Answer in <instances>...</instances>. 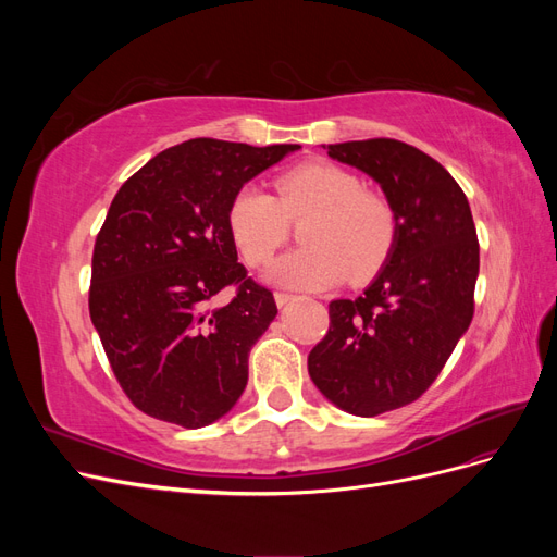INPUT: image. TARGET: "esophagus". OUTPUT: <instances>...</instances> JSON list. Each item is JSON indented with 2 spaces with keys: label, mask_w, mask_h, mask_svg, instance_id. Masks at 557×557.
I'll list each match as a JSON object with an SVG mask.
<instances>
[{
  "label": "esophagus",
  "mask_w": 557,
  "mask_h": 557,
  "mask_svg": "<svg viewBox=\"0 0 557 557\" xmlns=\"http://www.w3.org/2000/svg\"><path fill=\"white\" fill-rule=\"evenodd\" d=\"M274 299H276V307H285V305H290V301H295L297 295H290V293H274Z\"/></svg>",
  "instance_id": "esophagus-1"
}]
</instances>
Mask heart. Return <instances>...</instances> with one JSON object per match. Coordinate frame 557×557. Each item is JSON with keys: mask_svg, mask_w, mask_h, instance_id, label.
Instances as JSON below:
<instances>
[{"mask_svg": "<svg viewBox=\"0 0 557 557\" xmlns=\"http://www.w3.org/2000/svg\"><path fill=\"white\" fill-rule=\"evenodd\" d=\"M276 197L244 185L227 205V232L250 267L274 258L299 230L301 248L281 256L269 281L295 290H318L348 276L372 278L385 264L397 239V213L383 193L364 188L362 178L325 160L301 162L274 178Z\"/></svg>", "mask_w": 557, "mask_h": 557, "instance_id": "1", "label": "heart"}]
</instances>
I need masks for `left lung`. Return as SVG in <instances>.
<instances>
[{
  "mask_svg": "<svg viewBox=\"0 0 557 557\" xmlns=\"http://www.w3.org/2000/svg\"><path fill=\"white\" fill-rule=\"evenodd\" d=\"M372 176L397 213L381 274L356 299H334L330 330L309 352V376L336 407L372 418L416 401L440 376L474 318L479 239L455 178L397 139L327 146Z\"/></svg>",
  "mask_w": 557,
  "mask_h": 557,
  "instance_id": "obj_1",
  "label": "left lung"
}]
</instances>
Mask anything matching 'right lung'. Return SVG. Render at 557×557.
<instances>
[{
    "label": "right lung",
    "instance_id": "add662e5",
    "mask_svg": "<svg viewBox=\"0 0 557 557\" xmlns=\"http://www.w3.org/2000/svg\"><path fill=\"white\" fill-rule=\"evenodd\" d=\"M297 148L190 139L115 193L92 250L88 305L117 383L146 416L197 430L242 397L248 352L278 309L237 262L227 205ZM225 287L235 297L215 308Z\"/></svg>",
    "mask_w": 557,
    "mask_h": 557
}]
</instances>
